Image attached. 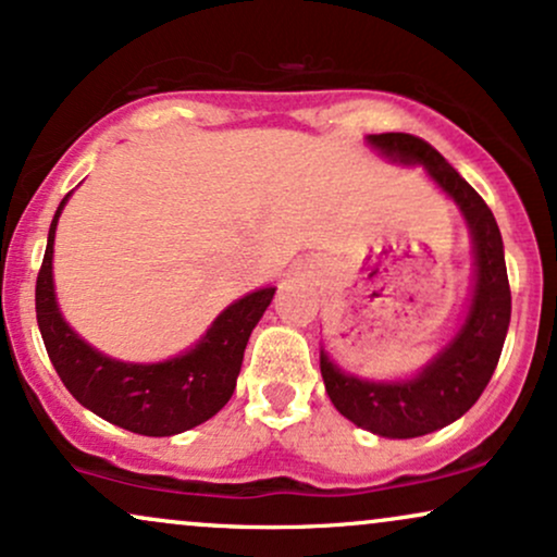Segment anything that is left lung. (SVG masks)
Returning a JSON list of instances; mask_svg holds the SVG:
<instances>
[{"instance_id": "1", "label": "left lung", "mask_w": 557, "mask_h": 557, "mask_svg": "<svg viewBox=\"0 0 557 557\" xmlns=\"http://www.w3.org/2000/svg\"><path fill=\"white\" fill-rule=\"evenodd\" d=\"M381 156L423 163L428 176L459 205L474 244V290L465 324L410 381H366L343 373L321 352V376L339 414L384 438H418L459 420L485 392L511 321L504 240L485 199L425 139L405 132L368 134Z\"/></svg>"}]
</instances>
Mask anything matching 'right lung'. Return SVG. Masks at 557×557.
<instances>
[{
  "label": "right lung",
  "mask_w": 557,
  "mask_h": 557,
  "mask_svg": "<svg viewBox=\"0 0 557 557\" xmlns=\"http://www.w3.org/2000/svg\"><path fill=\"white\" fill-rule=\"evenodd\" d=\"M70 194L51 220L36 280L38 330L62 384L98 418L139 435H176L210 420L233 397L246 343L272 304L274 287H261L227 306L199 345L178 358L147 366L113 360L66 326L53 296V233Z\"/></svg>",
  "instance_id": "1"
}]
</instances>
